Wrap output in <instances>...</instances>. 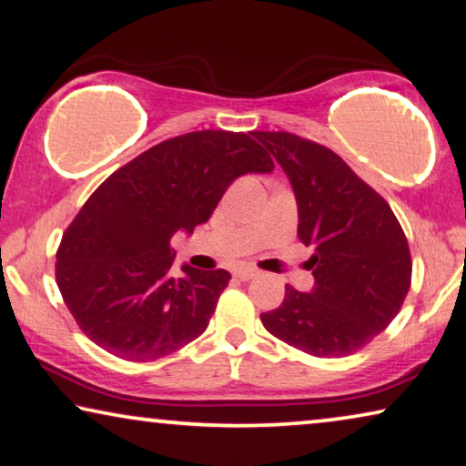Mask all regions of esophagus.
<instances>
[{
  "label": "esophagus",
  "instance_id": "34e87169",
  "mask_svg": "<svg viewBox=\"0 0 466 466\" xmlns=\"http://www.w3.org/2000/svg\"><path fill=\"white\" fill-rule=\"evenodd\" d=\"M234 277L240 280H251L258 277V270H253V268H238V270H234Z\"/></svg>",
  "mask_w": 466,
  "mask_h": 466
}]
</instances>
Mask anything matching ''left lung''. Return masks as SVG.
<instances>
[{
    "instance_id": "8db88e82",
    "label": "left lung",
    "mask_w": 466,
    "mask_h": 466,
    "mask_svg": "<svg viewBox=\"0 0 466 466\" xmlns=\"http://www.w3.org/2000/svg\"><path fill=\"white\" fill-rule=\"evenodd\" d=\"M289 177L298 236L314 255L310 293L285 287L279 308L261 314L274 338L312 357H346L370 344L401 310L411 255L389 202L329 147L293 133L258 130Z\"/></svg>"
}]
</instances>
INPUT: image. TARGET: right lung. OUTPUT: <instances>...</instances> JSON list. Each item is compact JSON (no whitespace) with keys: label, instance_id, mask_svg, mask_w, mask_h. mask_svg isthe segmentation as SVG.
I'll return each mask as SVG.
<instances>
[{"label":"right lung","instance_id":"right-lung-1","mask_svg":"<svg viewBox=\"0 0 466 466\" xmlns=\"http://www.w3.org/2000/svg\"><path fill=\"white\" fill-rule=\"evenodd\" d=\"M272 168L253 137L196 130L111 173L56 251V285L80 329L127 361H156L198 338L232 277L189 266L175 277L170 238L205 224L236 177Z\"/></svg>","mask_w":466,"mask_h":466}]
</instances>
